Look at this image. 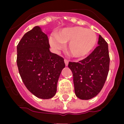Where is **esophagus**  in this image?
<instances>
[{
    "mask_svg": "<svg viewBox=\"0 0 124 124\" xmlns=\"http://www.w3.org/2000/svg\"><path fill=\"white\" fill-rule=\"evenodd\" d=\"M64 62H65V65H66V66H68V63H69V61L67 60L66 59H64Z\"/></svg>",
    "mask_w": 124,
    "mask_h": 124,
    "instance_id": "1",
    "label": "esophagus"
}]
</instances>
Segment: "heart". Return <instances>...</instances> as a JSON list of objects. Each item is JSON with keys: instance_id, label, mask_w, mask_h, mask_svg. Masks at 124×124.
I'll return each mask as SVG.
<instances>
[{"instance_id": "1", "label": "heart", "mask_w": 124, "mask_h": 124, "mask_svg": "<svg viewBox=\"0 0 124 124\" xmlns=\"http://www.w3.org/2000/svg\"><path fill=\"white\" fill-rule=\"evenodd\" d=\"M96 33L92 30L82 27L63 28L55 36H51L49 43L55 51L63 48L64 43H69L68 52L75 58H82L93 49L96 43Z\"/></svg>"}]
</instances>
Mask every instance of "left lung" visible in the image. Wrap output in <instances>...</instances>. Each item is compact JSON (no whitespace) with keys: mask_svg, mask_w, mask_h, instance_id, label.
Segmentation results:
<instances>
[{"mask_svg":"<svg viewBox=\"0 0 124 124\" xmlns=\"http://www.w3.org/2000/svg\"><path fill=\"white\" fill-rule=\"evenodd\" d=\"M98 45L87 57L68 64L73 74L75 94L80 99L89 100L96 96L107 78L110 60L108 46L100 35Z\"/></svg>","mask_w":124,"mask_h":124,"instance_id":"8db88e82","label":"left lung"}]
</instances>
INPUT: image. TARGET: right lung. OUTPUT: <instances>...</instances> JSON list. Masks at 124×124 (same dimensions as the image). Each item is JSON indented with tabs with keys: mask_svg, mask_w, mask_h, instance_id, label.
<instances>
[{
	"mask_svg": "<svg viewBox=\"0 0 124 124\" xmlns=\"http://www.w3.org/2000/svg\"><path fill=\"white\" fill-rule=\"evenodd\" d=\"M47 35L35 26L23 35L17 46V65L24 84L37 97L49 99L56 94L65 64L63 58L49 51Z\"/></svg>",
	"mask_w": 124,
	"mask_h": 124,
	"instance_id": "obj_1",
	"label": "right lung"
}]
</instances>
